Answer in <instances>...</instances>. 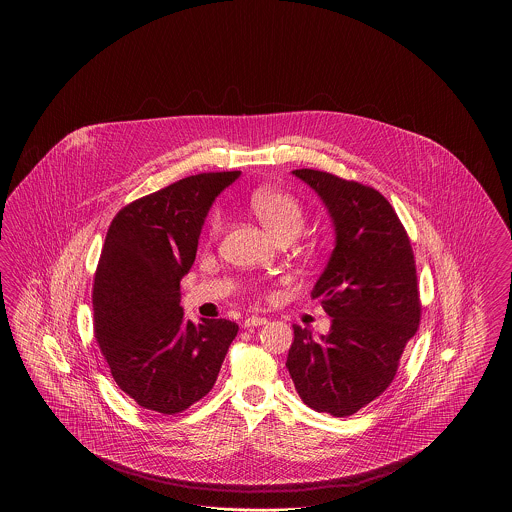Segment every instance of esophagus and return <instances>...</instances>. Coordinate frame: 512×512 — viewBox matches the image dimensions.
I'll use <instances>...</instances> for the list:
<instances>
[{"mask_svg":"<svg viewBox=\"0 0 512 512\" xmlns=\"http://www.w3.org/2000/svg\"><path fill=\"white\" fill-rule=\"evenodd\" d=\"M268 320L265 317H257V315H253V317H247L244 320V328H257V326H265Z\"/></svg>","mask_w":512,"mask_h":512,"instance_id":"obj_1","label":"esophagus"}]
</instances>
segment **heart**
I'll use <instances>...</instances> for the list:
<instances>
[{
	"label": "heart",
	"mask_w": 512,
	"mask_h": 512,
	"mask_svg": "<svg viewBox=\"0 0 512 512\" xmlns=\"http://www.w3.org/2000/svg\"><path fill=\"white\" fill-rule=\"evenodd\" d=\"M249 209L255 213V217L263 222L268 232L278 240L286 236H297L305 224V207L303 203L282 190L272 188H257L249 195ZM224 215L219 209H215L207 222V232L211 238H215L222 230Z\"/></svg>",
	"instance_id": "b5f03b06"
}]
</instances>
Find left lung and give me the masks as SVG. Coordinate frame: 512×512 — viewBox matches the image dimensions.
Wrapping results in <instances>:
<instances>
[{
	"instance_id": "8db88e82",
	"label": "left lung",
	"mask_w": 512,
	"mask_h": 512,
	"mask_svg": "<svg viewBox=\"0 0 512 512\" xmlns=\"http://www.w3.org/2000/svg\"><path fill=\"white\" fill-rule=\"evenodd\" d=\"M326 205L336 247L313 288L332 317L326 336L293 326L286 366L305 405L349 416L390 388L420 322L411 240L378 190L330 172L297 169Z\"/></svg>"
}]
</instances>
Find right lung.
Returning a JSON list of instances; mask_svg holds the SVG:
<instances>
[{
    "label": "right lung",
    "instance_id": "add662e5",
    "mask_svg": "<svg viewBox=\"0 0 512 512\" xmlns=\"http://www.w3.org/2000/svg\"><path fill=\"white\" fill-rule=\"evenodd\" d=\"M242 172H203L140 197L111 222L94 278V334L111 374L140 407L186 411L217 382L238 324L192 322L180 280L192 268L201 226Z\"/></svg>",
    "mask_w": 512,
    "mask_h": 512
}]
</instances>
